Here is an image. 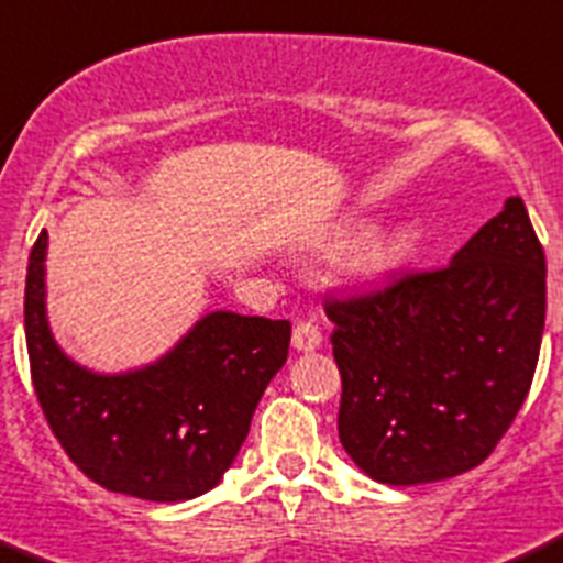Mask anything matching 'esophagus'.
Listing matches in <instances>:
<instances>
[{
	"instance_id": "1",
	"label": "esophagus",
	"mask_w": 563,
	"mask_h": 563,
	"mask_svg": "<svg viewBox=\"0 0 563 563\" xmlns=\"http://www.w3.org/2000/svg\"><path fill=\"white\" fill-rule=\"evenodd\" d=\"M291 344L299 353H313V350H319V344H322V330L313 322H299L297 328H294Z\"/></svg>"
}]
</instances>
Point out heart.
<instances>
[{
	"label": "heart",
	"mask_w": 563,
	"mask_h": 563,
	"mask_svg": "<svg viewBox=\"0 0 563 563\" xmlns=\"http://www.w3.org/2000/svg\"><path fill=\"white\" fill-rule=\"evenodd\" d=\"M361 228L346 230V239H355ZM419 246L417 230L408 222L388 224V228L375 230V233L364 235L358 244L350 250L344 261L346 275L355 277L361 283H380L394 277L397 272L406 269L413 261Z\"/></svg>",
	"instance_id": "heart-1"
}]
</instances>
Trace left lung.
I'll use <instances>...</instances> for the list:
<instances>
[{"mask_svg":"<svg viewBox=\"0 0 563 563\" xmlns=\"http://www.w3.org/2000/svg\"><path fill=\"white\" fill-rule=\"evenodd\" d=\"M544 280L525 202L508 197L444 269L330 299L339 439L361 472L419 486L492 455L533 380Z\"/></svg>","mask_w":563,"mask_h":563,"instance_id":"1","label":"left lung"}]
</instances>
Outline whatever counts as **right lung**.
I'll use <instances>...</instances> for the list:
<instances>
[{
  "instance_id": "1",
  "label": "right lung",
  "mask_w": 563,
  "mask_h": 563,
  "mask_svg": "<svg viewBox=\"0 0 563 563\" xmlns=\"http://www.w3.org/2000/svg\"><path fill=\"white\" fill-rule=\"evenodd\" d=\"M41 230L24 286L30 372L66 455L108 492L152 503L205 495L233 466L252 413L288 358L286 319L210 311L152 364L82 366L57 344L46 313Z\"/></svg>"
}]
</instances>
